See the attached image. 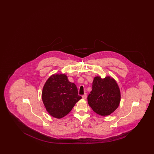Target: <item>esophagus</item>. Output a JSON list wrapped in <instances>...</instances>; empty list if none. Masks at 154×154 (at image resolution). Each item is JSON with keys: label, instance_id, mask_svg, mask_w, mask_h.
<instances>
[{"label": "esophagus", "instance_id": "34e87169", "mask_svg": "<svg viewBox=\"0 0 154 154\" xmlns=\"http://www.w3.org/2000/svg\"><path fill=\"white\" fill-rule=\"evenodd\" d=\"M87 94H84L82 96V99H85L87 98Z\"/></svg>", "mask_w": 154, "mask_h": 154}]
</instances>
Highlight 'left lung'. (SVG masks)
<instances>
[{
	"mask_svg": "<svg viewBox=\"0 0 154 154\" xmlns=\"http://www.w3.org/2000/svg\"><path fill=\"white\" fill-rule=\"evenodd\" d=\"M87 99L89 106L96 114L102 116L110 115L120 103L121 93L117 83L109 76L104 79L95 77Z\"/></svg>",
	"mask_w": 154,
	"mask_h": 154,
	"instance_id": "obj_1",
	"label": "left lung"
}]
</instances>
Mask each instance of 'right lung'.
<instances>
[{
  "mask_svg": "<svg viewBox=\"0 0 154 154\" xmlns=\"http://www.w3.org/2000/svg\"><path fill=\"white\" fill-rule=\"evenodd\" d=\"M76 85L68 80L65 74H54L45 82L42 100L48 112L56 118L68 114L79 100Z\"/></svg>",
  "mask_w": 154,
  "mask_h": 154,
  "instance_id": "obj_1",
  "label": "right lung"
}]
</instances>
